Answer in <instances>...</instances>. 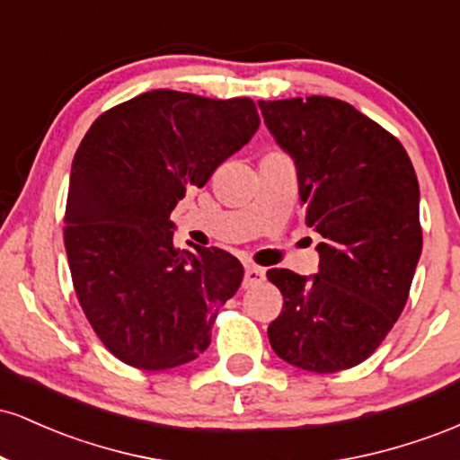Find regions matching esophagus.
<instances>
[{"mask_svg":"<svg viewBox=\"0 0 460 460\" xmlns=\"http://www.w3.org/2000/svg\"><path fill=\"white\" fill-rule=\"evenodd\" d=\"M263 277H266V272H263L261 268L251 266V263H248L246 270H244V283H242V285H244V288H252V285L261 283Z\"/></svg>","mask_w":460,"mask_h":460,"instance_id":"1","label":"esophagus"}]
</instances>
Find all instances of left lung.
I'll return each mask as SVG.
<instances>
[{
    "label": "left lung",
    "mask_w": 460,
    "mask_h": 460,
    "mask_svg": "<svg viewBox=\"0 0 460 460\" xmlns=\"http://www.w3.org/2000/svg\"><path fill=\"white\" fill-rule=\"evenodd\" d=\"M260 110L296 166L305 223L322 235L315 274L268 270L283 294L268 340L307 372L355 367L400 318L420 261L413 164L398 138L340 99L260 102Z\"/></svg>",
    "instance_id": "8db88e82"
}]
</instances>
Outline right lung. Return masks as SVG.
Wrapping results in <instances>:
<instances>
[{
  "label": "right lung",
  "mask_w": 460,
  "mask_h": 460,
  "mask_svg": "<svg viewBox=\"0 0 460 460\" xmlns=\"http://www.w3.org/2000/svg\"><path fill=\"white\" fill-rule=\"evenodd\" d=\"M260 128L246 97L142 93L99 116L73 157L65 246L103 346L149 372L208 350L244 268L223 248L179 251L171 212Z\"/></svg>",
  "instance_id": "add662e5"
}]
</instances>
